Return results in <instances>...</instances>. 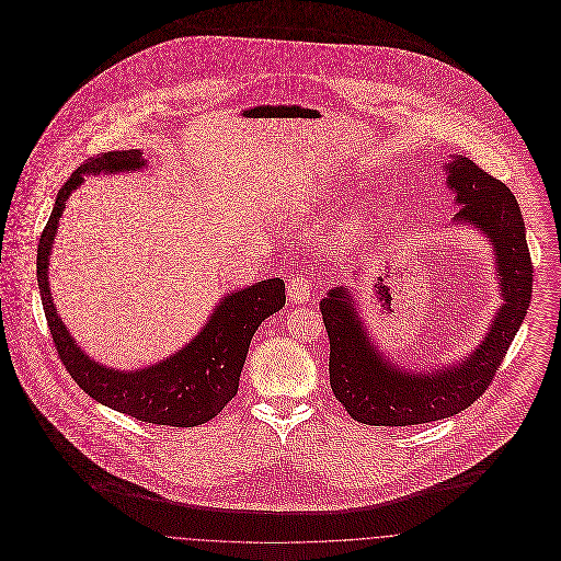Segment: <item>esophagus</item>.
<instances>
[{"mask_svg":"<svg viewBox=\"0 0 561 561\" xmlns=\"http://www.w3.org/2000/svg\"><path fill=\"white\" fill-rule=\"evenodd\" d=\"M313 289H316V285H313V280L307 278V276H296V278H291V280L287 283V296H289V300H291L294 305H305V302H309V300L313 298Z\"/></svg>","mask_w":561,"mask_h":561,"instance_id":"1","label":"esophagus"}]
</instances>
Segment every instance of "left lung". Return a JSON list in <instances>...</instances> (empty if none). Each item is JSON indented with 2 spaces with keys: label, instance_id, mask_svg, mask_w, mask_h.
<instances>
[{
  "label": "left lung",
  "instance_id": "left-lung-1",
  "mask_svg": "<svg viewBox=\"0 0 561 561\" xmlns=\"http://www.w3.org/2000/svg\"><path fill=\"white\" fill-rule=\"evenodd\" d=\"M447 183L460 205L454 220L476 227L492 241L503 307L480 347L462 363L416 374L396 367L374 347L345 287L330 289L320 302L330 341V389L347 414L365 425H419L467 410L490 387L527 316L534 265L514 194L462 156L447 163Z\"/></svg>",
  "mask_w": 561,
  "mask_h": 561
}]
</instances>
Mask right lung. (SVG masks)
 <instances>
[{"instance_id": "1", "label": "right lung", "mask_w": 561, "mask_h": 561, "mask_svg": "<svg viewBox=\"0 0 561 561\" xmlns=\"http://www.w3.org/2000/svg\"><path fill=\"white\" fill-rule=\"evenodd\" d=\"M145 163L142 153L136 149L110 151L81 163L58 192L56 207L43 229L36 256V278L54 345L81 391L92 400L145 423L194 427L214 419L238 396L241 367L252 334L261 321L285 307V283L280 278H267L225 296L205 328L185 347L158 365L138 371L110 369L88 358L58 318L49 294L47 267L51 243L65 203L81 185L83 174L140 170Z\"/></svg>"}]
</instances>
